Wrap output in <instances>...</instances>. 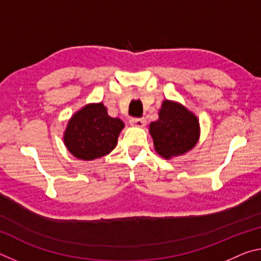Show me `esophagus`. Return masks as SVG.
<instances>
[{
  "label": "esophagus",
  "mask_w": 261,
  "mask_h": 261,
  "mask_svg": "<svg viewBox=\"0 0 261 261\" xmlns=\"http://www.w3.org/2000/svg\"><path fill=\"white\" fill-rule=\"evenodd\" d=\"M130 124L135 127H143L146 124V120L144 117H139V118H134V120L130 121Z\"/></svg>",
  "instance_id": "obj_1"
}]
</instances>
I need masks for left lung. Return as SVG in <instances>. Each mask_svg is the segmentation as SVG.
<instances>
[{
	"mask_svg": "<svg viewBox=\"0 0 261 261\" xmlns=\"http://www.w3.org/2000/svg\"><path fill=\"white\" fill-rule=\"evenodd\" d=\"M154 149L166 160L183 155L196 146L200 137L199 120L185 106L163 100L158 121L149 124Z\"/></svg>",
	"mask_w": 261,
	"mask_h": 261,
	"instance_id": "1",
	"label": "left lung"
}]
</instances>
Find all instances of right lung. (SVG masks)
Returning a JSON list of instances; mask_svg holds the SVG:
<instances>
[{"instance_id": "add662e5", "label": "right lung", "mask_w": 261, "mask_h": 261, "mask_svg": "<svg viewBox=\"0 0 261 261\" xmlns=\"http://www.w3.org/2000/svg\"><path fill=\"white\" fill-rule=\"evenodd\" d=\"M124 123L110 117L102 102L88 103L68 121L63 141L74 158L92 161L107 155L116 147Z\"/></svg>"}]
</instances>
